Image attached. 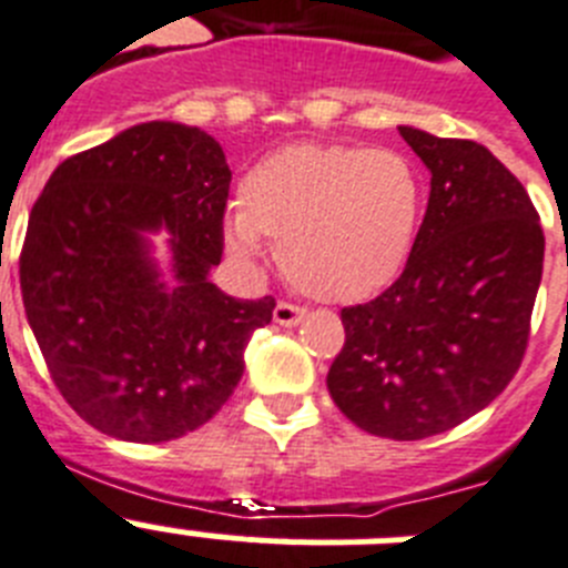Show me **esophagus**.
Here are the masks:
<instances>
[{
    "label": "esophagus",
    "instance_id": "1",
    "mask_svg": "<svg viewBox=\"0 0 568 568\" xmlns=\"http://www.w3.org/2000/svg\"><path fill=\"white\" fill-rule=\"evenodd\" d=\"M303 317H306V308L294 306V303H276L274 323H280V326H297Z\"/></svg>",
    "mask_w": 568,
    "mask_h": 568
}]
</instances>
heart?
<instances>
[{
  "mask_svg": "<svg viewBox=\"0 0 568 568\" xmlns=\"http://www.w3.org/2000/svg\"><path fill=\"white\" fill-rule=\"evenodd\" d=\"M422 207V175L402 152L288 144L247 170L222 236L242 262L260 260L268 236L300 292L352 303L402 274Z\"/></svg>",
  "mask_w": 568,
  "mask_h": 568,
  "instance_id": "1",
  "label": "heart"
}]
</instances>
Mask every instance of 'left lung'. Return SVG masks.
I'll return each instance as SVG.
<instances>
[{"label": "left lung", "mask_w": 568, "mask_h": 568, "mask_svg": "<svg viewBox=\"0 0 568 568\" xmlns=\"http://www.w3.org/2000/svg\"><path fill=\"white\" fill-rule=\"evenodd\" d=\"M430 170V199L402 276L341 312L326 375L361 430L395 442L445 433L514 378L542 276L540 216L483 144L398 126Z\"/></svg>", "instance_id": "left-lung-1"}]
</instances>
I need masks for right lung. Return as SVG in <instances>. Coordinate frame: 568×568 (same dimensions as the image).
Instances as JSON below:
<instances>
[{"label": "right lung", "instance_id": "1", "mask_svg": "<svg viewBox=\"0 0 568 568\" xmlns=\"http://www.w3.org/2000/svg\"><path fill=\"white\" fill-rule=\"evenodd\" d=\"M227 187L216 138L150 121L65 159L33 204L22 303L57 389L94 430L141 445L181 438L240 384L247 341L276 303L211 283ZM152 232L168 233L166 272Z\"/></svg>", "mask_w": 568, "mask_h": 568}]
</instances>
